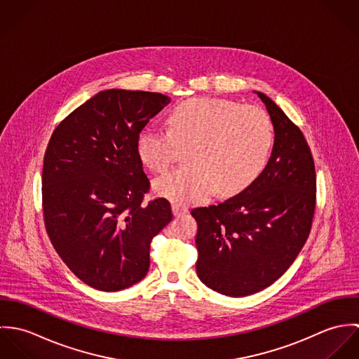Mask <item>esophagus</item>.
<instances>
[{
    "label": "esophagus",
    "instance_id": "1",
    "mask_svg": "<svg viewBox=\"0 0 359 359\" xmlns=\"http://www.w3.org/2000/svg\"><path fill=\"white\" fill-rule=\"evenodd\" d=\"M171 208H172V214H174L175 217H180V215L188 212V208L184 207V205H175V203H174V205H171Z\"/></svg>",
    "mask_w": 359,
    "mask_h": 359
}]
</instances>
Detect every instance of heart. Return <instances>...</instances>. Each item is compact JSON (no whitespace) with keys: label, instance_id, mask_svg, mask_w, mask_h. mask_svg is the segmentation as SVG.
Segmentation results:
<instances>
[{"label":"heart","instance_id":"heart-1","mask_svg":"<svg viewBox=\"0 0 359 359\" xmlns=\"http://www.w3.org/2000/svg\"><path fill=\"white\" fill-rule=\"evenodd\" d=\"M168 130L145 128L138 154L154 172L167 171L180 147H189L188 161L154 181V192L178 205L205 201L214 191L235 195L264 170L273 131L266 113L252 106L215 98H194L177 104Z\"/></svg>","mask_w":359,"mask_h":359}]
</instances>
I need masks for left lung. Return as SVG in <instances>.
<instances>
[{
    "mask_svg": "<svg viewBox=\"0 0 359 359\" xmlns=\"http://www.w3.org/2000/svg\"><path fill=\"white\" fill-rule=\"evenodd\" d=\"M257 95L275 131L268 164L239 195L191 211L198 276L229 297L255 294L287 271L307 241L316 203L315 164L302 130L265 94Z\"/></svg>",
    "mask_w": 359,
    "mask_h": 359,
    "instance_id": "left-lung-1",
    "label": "left lung"
}]
</instances>
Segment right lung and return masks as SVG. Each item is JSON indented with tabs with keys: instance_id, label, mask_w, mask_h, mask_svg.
I'll return each instance as SVG.
<instances>
[{
	"instance_id": "obj_1",
	"label": "right lung",
	"mask_w": 359,
	"mask_h": 359,
	"mask_svg": "<svg viewBox=\"0 0 359 359\" xmlns=\"http://www.w3.org/2000/svg\"><path fill=\"white\" fill-rule=\"evenodd\" d=\"M170 98L106 90L52 133L43 167L47 233L69 269L88 286L118 292L145 278L154 236L172 219L164 198L144 202L151 182L138 137Z\"/></svg>"
}]
</instances>
